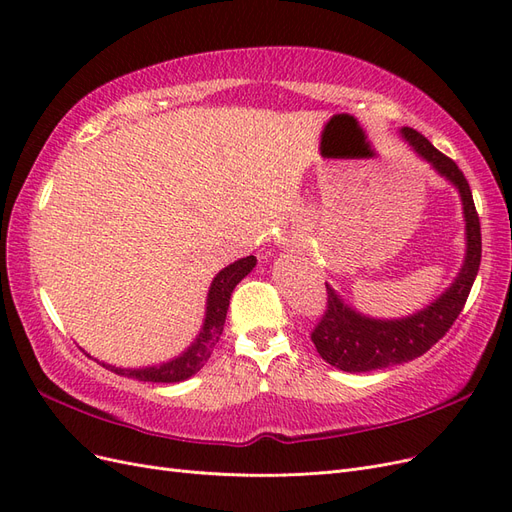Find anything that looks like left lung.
I'll use <instances>...</instances> for the list:
<instances>
[{"instance_id": "left-lung-1", "label": "left lung", "mask_w": 512, "mask_h": 512, "mask_svg": "<svg viewBox=\"0 0 512 512\" xmlns=\"http://www.w3.org/2000/svg\"><path fill=\"white\" fill-rule=\"evenodd\" d=\"M399 134L418 158L427 162L459 192L463 222H466V254H463V265L451 286L427 307L404 318L365 316L327 284L329 305L312 333V342L324 361L348 371V374H363V371L408 363L425 354L453 327L466 305L480 267V222L466 177L459 166L433 147L423 134L412 128H401Z\"/></svg>"}]
</instances>
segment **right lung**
Returning a JSON list of instances; mask_svg holds the SVG:
<instances>
[{
    "label": "right lung",
    "instance_id": "1",
    "mask_svg": "<svg viewBox=\"0 0 512 512\" xmlns=\"http://www.w3.org/2000/svg\"><path fill=\"white\" fill-rule=\"evenodd\" d=\"M256 267V256H247L239 258L232 262V265L224 267L218 275L213 277V282L207 292V307H205V318H203V327H200L198 335L194 342L185 348L179 356L170 361H164L160 365H147V367H115L102 363L106 369L115 371L119 376L134 378L141 382H183L192 378L196 371H200L209 356L218 344V339L224 331V322H226V312L230 305V294L235 290V286L243 280V277L250 273Z\"/></svg>",
    "mask_w": 512,
    "mask_h": 512
}]
</instances>
